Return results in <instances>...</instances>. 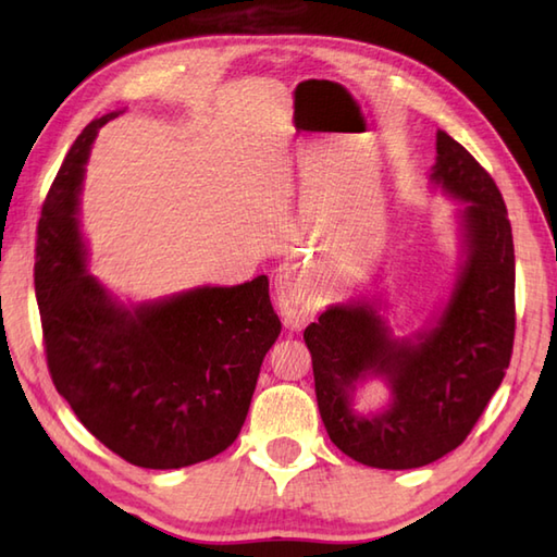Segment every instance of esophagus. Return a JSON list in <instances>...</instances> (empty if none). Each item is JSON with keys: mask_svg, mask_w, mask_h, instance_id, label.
Masks as SVG:
<instances>
[{"mask_svg": "<svg viewBox=\"0 0 557 557\" xmlns=\"http://www.w3.org/2000/svg\"><path fill=\"white\" fill-rule=\"evenodd\" d=\"M275 294H277L282 321H285L287 327L299 330L306 321H309L313 309L309 301V292H306V285H304V272H301L299 263H282L280 265Z\"/></svg>", "mask_w": 557, "mask_h": 557, "instance_id": "1", "label": "esophagus"}]
</instances>
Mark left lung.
Returning a JSON list of instances; mask_svg holds the SVG:
<instances>
[{"label": "left lung", "mask_w": 557, "mask_h": 557, "mask_svg": "<svg viewBox=\"0 0 557 557\" xmlns=\"http://www.w3.org/2000/svg\"><path fill=\"white\" fill-rule=\"evenodd\" d=\"M431 180L465 203L467 260L437 323L417 342L395 339L371 304H337L304 330L315 399L342 453L375 469H417L467 441L510 366L515 342V244L500 188L445 132ZM383 374L385 412L350 409L356 381Z\"/></svg>", "instance_id": "left-lung-1"}]
</instances>
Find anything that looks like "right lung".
Returning a JSON list of instances; mask_svg holds the SVG:
<instances>
[{
  "mask_svg": "<svg viewBox=\"0 0 557 557\" xmlns=\"http://www.w3.org/2000/svg\"><path fill=\"white\" fill-rule=\"evenodd\" d=\"M114 116L83 128L42 203L35 297L47 369L78 421L128 465L191 467L236 441L282 323L265 275L136 309L88 275L76 222L83 164Z\"/></svg>",
  "mask_w": 557,
  "mask_h": 557,
  "instance_id": "add662e5",
  "label": "right lung"
}]
</instances>
